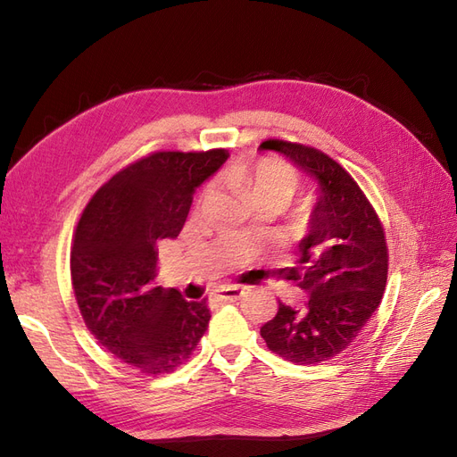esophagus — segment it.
Wrapping results in <instances>:
<instances>
[{"instance_id":"esophagus-1","label":"esophagus","mask_w":457,"mask_h":457,"mask_svg":"<svg viewBox=\"0 0 457 457\" xmlns=\"http://www.w3.org/2000/svg\"><path fill=\"white\" fill-rule=\"evenodd\" d=\"M242 297V289L238 286H227L223 289H219V294L215 295L217 301L230 303V301H238Z\"/></svg>"}]
</instances>
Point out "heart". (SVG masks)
<instances>
[{
  "instance_id": "obj_1",
  "label": "heart",
  "mask_w": 457,
  "mask_h": 457,
  "mask_svg": "<svg viewBox=\"0 0 457 457\" xmlns=\"http://www.w3.org/2000/svg\"><path fill=\"white\" fill-rule=\"evenodd\" d=\"M223 179L228 187L242 190L255 205L274 204L282 210L294 198L301 175L295 165L282 156L262 154L230 163ZM212 195L213 187L205 185L198 195V204L202 205Z\"/></svg>"
}]
</instances>
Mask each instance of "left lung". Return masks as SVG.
Returning <instances> with one entry per match:
<instances>
[{
    "label": "left lung",
    "mask_w": 457,
    "mask_h": 457,
    "mask_svg": "<svg viewBox=\"0 0 457 457\" xmlns=\"http://www.w3.org/2000/svg\"><path fill=\"white\" fill-rule=\"evenodd\" d=\"M261 148L280 152L320 187L311 230L289 269L309 301L295 311L278 299L261 337L284 361L320 364L349 349L379 307L389 272L385 228L351 173L322 150L282 139H267Z\"/></svg>",
    "instance_id": "1"
}]
</instances>
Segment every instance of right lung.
Instances as JSON below:
<instances>
[{
    "instance_id": "add662e5",
    "label": "right lung",
    "mask_w": 457,
    "mask_h": 457,
    "mask_svg": "<svg viewBox=\"0 0 457 457\" xmlns=\"http://www.w3.org/2000/svg\"><path fill=\"white\" fill-rule=\"evenodd\" d=\"M227 156L152 152L110 177L78 220L71 276L81 318L108 353L146 376L187 362L210 324L205 301L154 286L156 244L181 232L192 195Z\"/></svg>"
}]
</instances>
